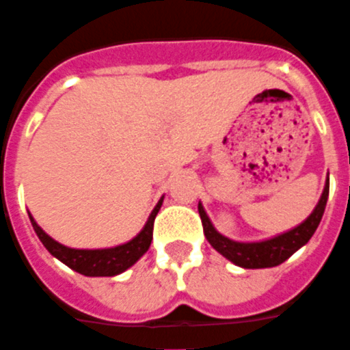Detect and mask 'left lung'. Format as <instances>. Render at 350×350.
<instances>
[{
    "label": "left lung",
    "instance_id": "8db88e82",
    "mask_svg": "<svg viewBox=\"0 0 350 350\" xmlns=\"http://www.w3.org/2000/svg\"><path fill=\"white\" fill-rule=\"evenodd\" d=\"M327 196H329V177L325 180L319 204L315 205L312 214L303 223H299L294 228L286 230L283 234H278L271 239H264V241H253V243H241V241L225 237V235L217 232L216 226L212 225L211 217L207 216V212H205L202 204H198V212L200 217H202V223H204L205 237L217 253H221L226 260L243 269H265L283 264L286 258H291L297 250H301L304 244L308 243L312 235L315 234L322 216H324Z\"/></svg>",
    "mask_w": 350,
    "mask_h": 350
}]
</instances>
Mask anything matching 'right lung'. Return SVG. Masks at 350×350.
<instances>
[{
  "mask_svg": "<svg viewBox=\"0 0 350 350\" xmlns=\"http://www.w3.org/2000/svg\"><path fill=\"white\" fill-rule=\"evenodd\" d=\"M163 200L164 196L157 202V205H155L148 219H146L145 226H143L142 232L136 237L131 239L129 243L118 244V246L113 247H100V250H77V247L64 246V244H59L53 237H49L37 225V221L33 219L29 212L28 216L35 234L40 239V243L46 246V250L51 255L58 258L59 262H64L67 267L83 274V276H116V274L124 273L129 267H133L148 252L152 243L154 219L157 216V212H159L161 205H163Z\"/></svg>",
  "mask_w": 350,
  "mask_h": 350,
  "instance_id": "1",
  "label": "right lung"
}]
</instances>
